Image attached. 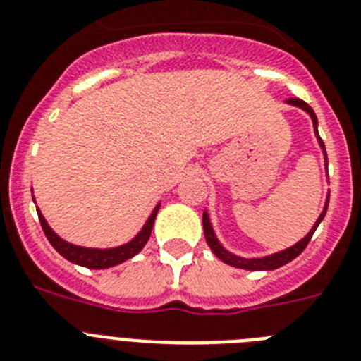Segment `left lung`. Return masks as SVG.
<instances>
[{
	"label": "left lung",
	"instance_id": "left-lung-1",
	"mask_svg": "<svg viewBox=\"0 0 361 361\" xmlns=\"http://www.w3.org/2000/svg\"><path fill=\"white\" fill-rule=\"evenodd\" d=\"M286 104L292 105V107L302 109V111L306 112L310 118H312L313 128H315L317 143H319L320 150H322V154H324V166H326V170H327V154H326V147H324V141L320 140V135H319V120H317V114L313 112V109L310 107L308 104H306V102L299 100V98H288V100H286ZM327 206H329V193H327L326 202H324L322 213L319 214V218H317V221L313 224L312 229H310V233L306 234L304 238H300V240L297 241V243H293L292 247H288V249L277 250V252L269 254V256L243 257V256H238V254L231 252V250H227L226 247L221 245V241L218 240L216 233H214L213 224H211V218H209V213H207V209H204V214H202L204 234H206L207 245H209V249L213 250L214 256H216L220 261H224L226 264H231V267H234V269H241V270H252V272H267V270H276V269H279V267H283V264L290 263V261L295 259V257L299 256V254L302 252L304 249H306V245H308L310 240H312L313 233H315L317 227L320 226V221H322L324 216H326Z\"/></svg>",
	"mask_w": 361,
	"mask_h": 361
}]
</instances>
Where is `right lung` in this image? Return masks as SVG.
Listing matches in <instances>:
<instances>
[{"mask_svg":"<svg viewBox=\"0 0 361 361\" xmlns=\"http://www.w3.org/2000/svg\"><path fill=\"white\" fill-rule=\"evenodd\" d=\"M34 193V190H32ZM35 204V197L32 195ZM161 207V202L154 207V211L150 213L148 220L145 221V226L141 227V231L132 238L130 241L123 243V245L118 247H109V249H98V247H82V245H75V243H69L66 241L64 238L59 236L55 231L49 227V224L46 221V218L42 216L41 209L37 207V214H39V221H41L42 231H44L46 238L51 243V247L61 254L62 257H66L68 261L75 264H80V267H85V269H111V267H116V264L123 263V261L130 259L134 257L135 254H140L143 250V247L147 245V241L150 240L152 234V227H154L155 216H157V211Z\"/></svg>","mask_w":361,"mask_h":361,"instance_id":"add662e5","label":"right lung"}]
</instances>
